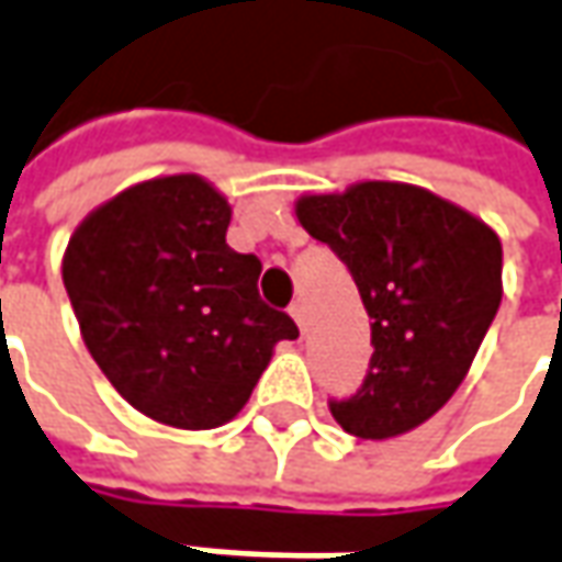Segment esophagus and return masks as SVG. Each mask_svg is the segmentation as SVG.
<instances>
[{"mask_svg":"<svg viewBox=\"0 0 562 562\" xmlns=\"http://www.w3.org/2000/svg\"><path fill=\"white\" fill-rule=\"evenodd\" d=\"M289 314H292V319L299 323V329L304 333V326H307V311H304V304H301V301H295V304L289 307Z\"/></svg>","mask_w":562,"mask_h":562,"instance_id":"esophagus-1","label":"esophagus"}]
</instances>
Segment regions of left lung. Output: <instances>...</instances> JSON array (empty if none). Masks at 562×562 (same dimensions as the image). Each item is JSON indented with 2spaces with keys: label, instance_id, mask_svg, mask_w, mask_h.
Listing matches in <instances>:
<instances>
[{
  "label": "left lung",
  "instance_id": "obj_1",
  "mask_svg": "<svg viewBox=\"0 0 562 562\" xmlns=\"http://www.w3.org/2000/svg\"><path fill=\"white\" fill-rule=\"evenodd\" d=\"M295 214L351 270L373 319L367 379L329 414L358 438L411 432L451 401L501 307L497 233L429 189L385 180L304 195Z\"/></svg>",
  "mask_w": 562,
  "mask_h": 562
}]
</instances>
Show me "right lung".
Instances as JSON below:
<instances>
[{
	"label": "right lung",
	"mask_w": 562,
	"mask_h": 562,
	"mask_svg": "<svg viewBox=\"0 0 562 562\" xmlns=\"http://www.w3.org/2000/svg\"><path fill=\"white\" fill-rule=\"evenodd\" d=\"M229 204L195 173L158 177L95 207L61 277L108 382L177 429L229 423L295 319L258 295L261 261L226 245Z\"/></svg>",
	"instance_id": "obj_1"
}]
</instances>
